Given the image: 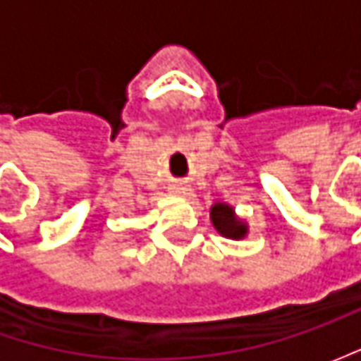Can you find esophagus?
Returning a JSON list of instances; mask_svg holds the SVG:
<instances>
[{"label": "esophagus", "instance_id": "obj_1", "mask_svg": "<svg viewBox=\"0 0 361 361\" xmlns=\"http://www.w3.org/2000/svg\"><path fill=\"white\" fill-rule=\"evenodd\" d=\"M171 192H173L174 197H188L190 195V188L185 187V185H174Z\"/></svg>", "mask_w": 361, "mask_h": 361}]
</instances>
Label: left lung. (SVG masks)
Listing matches in <instances>:
<instances>
[{
  "mask_svg": "<svg viewBox=\"0 0 361 361\" xmlns=\"http://www.w3.org/2000/svg\"><path fill=\"white\" fill-rule=\"evenodd\" d=\"M211 223H213L216 233H221L223 237L233 239V241H241L249 233L247 221L237 216L235 209L227 202H215L211 207Z\"/></svg>",
  "mask_w": 361,
  "mask_h": 361,
  "instance_id": "8db88e82",
  "label": "left lung"
}]
</instances>
